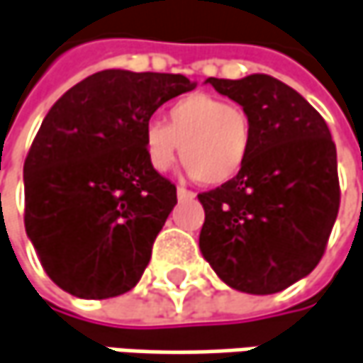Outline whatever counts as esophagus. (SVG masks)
<instances>
[{
  "mask_svg": "<svg viewBox=\"0 0 363 363\" xmlns=\"http://www.w3.org/2000/svg\"><path fill=\"white\" fill-rule=\"evenodd\" d=\"M194 196H196L194 191L186 190V188H177V198H179V200H191Z\"/></svg>",
  "mask_w": 363,
  "mask_h": 363,
  "instance_id": "1",
  "label": "esophagus"
}]
</instances>
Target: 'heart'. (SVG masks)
Segmentation results:
<instances>
[{
	"label": "heart",
	"mask_w": 363,
	"mask_h": 363,
	"mask_svg": "<svg viewBox=\"0 0 363 363\" xmlns=\"http://www.w3.org/2000/svg\"><path fill=\"white\" fill-rule=\"evenodd\" d=\"M143 147L155 172L182 163L204 186H223L243 172L253 151V120L241 106L210 94H191L167 110V122L145 126Z\"/></svg>",
	"instance_id": "obj_1"
}]
</instances>
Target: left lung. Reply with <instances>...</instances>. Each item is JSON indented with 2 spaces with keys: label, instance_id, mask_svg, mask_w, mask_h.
<instances>
[{
  "label": "left lung",
  "instance_id": "8db88e82",
  "mask_svg": "<svg viewBox=\"0 0 363 363\" xmlns=\"http://www.w3.org/2000/svg\"><path fill=\"white\" fill-rule=\"evenodd\" d=\"M206 83L249 112L253 151L235 179L198 194L200 251L230 288L280 292L317 267L335 225V143L317 110L276 77Z\"/></svg>",
  "mask_w": 363,
  "mask_h": 363
}]
</instances>
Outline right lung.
Listing matches in <instances>:
<instances>
[{"mask_svg":"<svg viewBox=\"0 0 363 363\" xmlns=\"http://www.w3.org/2000/svg\"><path fill=\"white\" fill-rule=\"evenodd\" d=\"M194 87L184 75L106 69L48 110L24 161V225L65 292L101 300L138 284L177 204L175 186L147 161L145 126Z\"/></svg>","mask_w":363,"mask_h":363,"instance_id":"right-lung-1","label":"right lung"}]
</instances>
